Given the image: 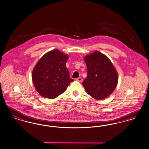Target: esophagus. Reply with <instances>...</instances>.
I'll return each mask as SVG.
<instances>
[{
    "instance_id": "34e87169",
    "label": "esophagus",
    "mask_w": 149,
    "mask_h": 149,
    "mask_svg": "<svg viewBox=\"0 0 149 149\" xmlns=\"http://www.w3.org/2000/svg\"><path fill=\"white\" fill-rule=\"evenodd\" d=\"M76 80L77 81H79V82H82V79L81 77H78L76 79Z\"/></svg>"
}]
</instances>
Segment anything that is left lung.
Listing matches in <instances>:
<instances>
[{
  "mask_svg": "<svg viewBox=\"0 0 149 149\" xmlns=\"http://www.w3.org/2000/svg\"><path fill=\"white\" fill-rule=\"evenodd\" d=\"M87 77L82 82L86 92L92 97L102 100L113 93L117 86L118 75L108 57L95 51L84 58Z\"/></svg>",
  "mask_w": 149,
  "mask_h": 149,
  "instance_id": "1",
  "label": "left lung"
}]
</instances>
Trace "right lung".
Here are the masks:
<instances>
[{"instance_id":"right-lung-1","label":"right lung","mask_w":149,"mask_h":149,"mask_svg":"<svg viewBox=\"0 0 149 149\" xmlns=\"http://www.w3.org/2000/svg\"><path fill=\"white\" fill-rule=\"evenodd\" d=\"M69 57L58 50L44 54L32 72V80L37 92L42 97L54 99L63 93L70 82L65 64Z\"/></svg>"}]
</instances>
